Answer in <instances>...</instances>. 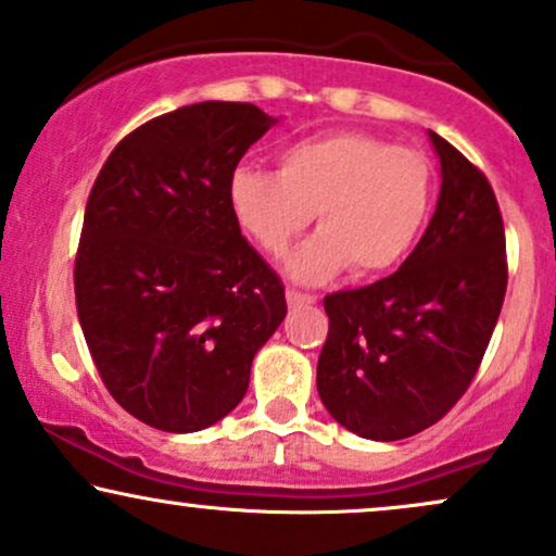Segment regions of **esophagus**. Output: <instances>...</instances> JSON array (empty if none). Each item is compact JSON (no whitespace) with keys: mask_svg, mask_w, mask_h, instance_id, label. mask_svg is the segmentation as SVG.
Returning <instances> with one entry per match:
<instances>
[{"mask_svg":"<svg viewBox=\"0 0 556 556\" xmlns=\"http://www.w3.org/2000/svg\"><path fill=\"white\" fill-rule=\"evenodd\" d=\"M287 303H290V307H303V305L316 303V298L307 295V292H300V290H287Z\"/></svg>","mask_w":556,"mask_h":556,"instance_id":"34e87169","label":"esophagus"}]
</instances>
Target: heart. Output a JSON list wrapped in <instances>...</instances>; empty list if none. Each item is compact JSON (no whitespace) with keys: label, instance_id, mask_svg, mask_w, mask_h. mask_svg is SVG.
<instances>
[{"label":"heart","instance_id":"heart-1","mask_svg":"<svg viewBox=\"0 0 556 556\" xmlns=\"http://www.w3.org/2000/svg\"><path fill=\"white\" fill-rule=\"evenodd\" d=\"M227 197L269 256H282L318 214V236L287 258L292 279L318 285L346 266L372 277L409 256L432 206V168L417 150L339 131L290 144L279 170L240 165Z\"/></svg>","mask_w":556,"mask_h":556}]
</instances>
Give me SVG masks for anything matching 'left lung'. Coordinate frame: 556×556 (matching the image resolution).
I'll use <instances>...</instances> for the list:
<instances>
[{
  "label": "left lung",
  "mask_w": 556,
  "mask_h": 556,
  "mask_svg": "<svg viewBox=\"0 0 556 556\" xmlns=\"http://www.w3.org/2000/svg\"><path fill=\"white\" fill-rule=\"evenodd\" d=\"M440 197L391 277L324 300L318 396L346 430L404 440L443 419L477 376L507 290L505 227L484 173L440 134Z\"/></svg>",
  "instance_id": "left-lung-1"
}]
</instances>
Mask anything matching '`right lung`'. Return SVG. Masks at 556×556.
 Returning <instances> with one entry per match:
<instances>
[{"instance_id":"right-lung-1","label":"right lung","mask_w":556,"mask_h":556,"mask_svg":"<svg viewBox=\"0 0 556 556\" xmlns=\"http://www.w3.org/2000/svg\"><path fill=\"white\" fill-rule=\"evenodd\" d=\"M274 124L253 103L184 105L124 137L87 199L79 326L111 396L155 430L227 417L287 316L285 287L227 197L240 157Z\"/></svg>"}]
</instances>
